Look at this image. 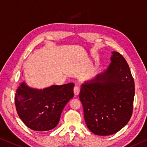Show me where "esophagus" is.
I'll return each instance as SVG.
<instances>
[{
    "mask_svg": "<svg viewBox=\"0 0 147 147\" xmlns=\"http://www.w3.org/2000/svg\"><path fill=\"white\" fill-rule=\"evenodd\" d=\"M73 90H74V94L75 95H78L79 94V93H80V88H79L78 86H74Z\"/></svg>",
    "mask_w": 147,
    "mask_h": 147,
    "instance_id": "esophagus-1",
    "label": "esophagus"
}]
</instances>
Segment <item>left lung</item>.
<instances>
[{
  "label": "left lung",
  "instance_id": "left-lung-1",
  "mask_svg": "<svg viewBox=\"0 0 147 147\" xmlns=\"http://www.w3.org/2000/svg\"><path fill=\"white\" fill-rule=\"evenodd\" d=\"M107 71L82 85L79 98L88 129L97 136H110L124 127L131 117L134 79L125 58L113 52Z\"/></svg>",
  "mask_w": 147,
  "mask_h": 147
}]
</instances>
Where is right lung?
Masks as SVG:
<instances>
[{
    "mask_svg": "<svg viewBox=\"0 0 147 147\" xmlns=\"http://www.w3.org/2000/svg\"><path fill=\"white\" fill-rule=\"evenodd\" d=\"M73 83L53 85L43 90L31 88L23 82L15 94L16 109L26 126L36 131L56 127L61 112L74 96Z\"/></svg>",
    "mask_w": 147,
    "mask_h": 147,
    "instance_id": "obj_1",
    "label": "right lung"
}]
</instances>
